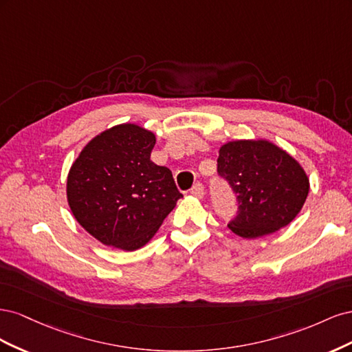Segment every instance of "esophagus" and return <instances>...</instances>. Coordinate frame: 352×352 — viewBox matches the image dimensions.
I'll use <instances>...</instances> for the list:
<instances>
[{
    "mask_svg": "<svg viewBox=\"0 0 352 352\" xmlns=\"http://www.w3.org/2000/svg\"><path fill=\"white\" fill-rule=\"evenodd\" d=\"M190 194H192L195 198H204V194H206V190H204V185H202V184H195L194 185V188L192 189H190Z\"/></svg>",
    "mask_w": 352,
    "mask_h": 352,
    "instance_id": "esophagus-1",
    "label": "esophagus"
}]
</instances>
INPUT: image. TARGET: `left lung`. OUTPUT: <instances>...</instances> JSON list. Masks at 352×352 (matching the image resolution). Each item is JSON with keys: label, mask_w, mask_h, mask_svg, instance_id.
<instances>
[{"label": "left lung", "mask_w": 352, "mask_h": 352, "mask_svg": "<svg viewBox=\"0 0 352 352\" xmlns=\"http://www.w3.org/2000/svg\"><path fill=\"white\" fill-rule=\"evenodd\" d=\"M217 170L239 202L238 216L228 226L243 239L272 235L289 225L310 190V180L302 166L267 140L223 144Z\"/></svg>", "instance_id": "8db88e82"}]
</instances>
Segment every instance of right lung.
<instances>
[{"instance_id":"1","label":"right lung","mask_w":352,"mask_h":352,"mask_svg":"<svg viewBox=\"0 0 352 352\" xmlns=\"http://www.w3.org/2000/svg\"><path fill=\"white\" fill-rule=\"evenodd\" d=\"M155 133L135 123L105 129L82 148L67 175V202L91 236L135 251L150 242L179 192L167 167L150 157Z\"/></svg>"}]
</instances>
